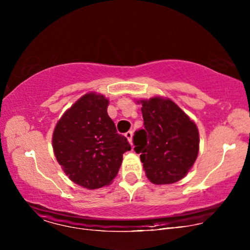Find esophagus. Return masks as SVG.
I'll use <instances>...</instances> for the list:
<instances>
[{
    "mask_svg": "<svg viewBox=\"0 0 250 250\" xmlns=\"http://www.w3.org/2000/svg\"><path fill=\"white\" fill-rule=\"evenodd\" d=\"M125 136H126V139L128 140V142L132 143V141H133V132H132V131H128V132L125 134Z\"/></svg>",
    "mask_w": 250,
    "mask_h": 250,
    "instance_id": "obj_1",
    "label": "esophagus"
}]
</instances>
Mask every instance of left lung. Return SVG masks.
<instances>
[{
	"mask_svg": "<svg viewBox=\"0 0 250 250\" xmlns=\"http://www.w3.org/2000/svg\"><path fill=\"white\" fill-rule=\"evenodd\" d=\"M142 104L145 129L134 135L146 176L153 184H172L192 168L199 152V131L192 119L168 98L152 97Z\"/></svg>",
	"mask_w": 250,
	"mask_h": 250,
	"instance_id": "left-lung-1",
	"label": "left lung"
}]
</instances>
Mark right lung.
<instances>
[{
    "label": "right lung",
    "mask_w": 250,
    "mask_h": 250,
    "mask_svg": "<svg viewBox=\"0 0 250 250\" xmlns=\"http://www.w3.org/2000/svg\"><path fill=\"white\" fill-rule=\"evenodd\" d=\"M109 100L97 92L81 97L58 121L52 135L57 162L70 181L94 190L117 175L123 153L131 150L108 116Z\"/></svg>",
    "instance_id": "1"
}]
</instances>
